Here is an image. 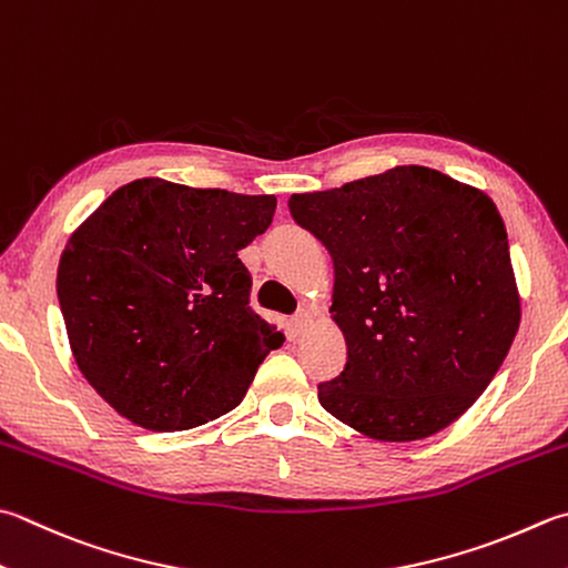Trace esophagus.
<instances>
[{
  "instance_id": "1",
  "label": "esophagus",
  "mask_w": 568,
  "mask_h": 568,
  "mask_svg": "<svg viewBox=\"0 0 568 568\" xmlns=\"http://www.w3.org/2000/svg\"><path fill=\"white\" fill-rule=\"evenodd\" d=\"M312 324H314V316L308 312H302L292 318V328L296 331V334H306V331L312 328Z\"/></svg>"
}]
</instances>
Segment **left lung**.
<instances>
[{"instance_id": "left-lung-1", "label": "left lung", "mask_w": 568, "mask_h": 568, "mask_svg": "<svg viewBox=\"0 0 568 568\" xmlns=\"http://www.w3.org/2000/svg\"><path fill=\"white\" fill-rule=\"evenodd\" d=\"M334 262L346 366L324 410L378 443L425 440L473 408L521 321L505 222L479 187L398 165L288 197Z\"/></svg>"}]
</instances>
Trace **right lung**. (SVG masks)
Wrapping results in <instances>:
<instances>
[{"mask_svg":"<svg viewBox=\"0 0 568 568\" xmlns=\"http://www.w3.org/2000/svg\"><path fill=\"white\" fill-rule=\"evenodd\" d=\"M274 195L141 178L63 247L57 294L91 388L133 425L175 433L242 403L282 331L250 306L237 252L272 224Z\"/></svg>","mask_w":568,"mask_h":568,"instance_id":"obj_1","label":"right lung"}]
</instances>
